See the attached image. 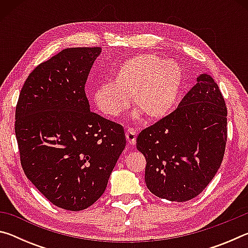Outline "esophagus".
<instances>
[{
	"label": "esophagus",
	"instance_id": "1",
	"mask_svg": "<svg viewBox=\"0 0 248 248\" xmlns=\"http://www.w3.org/2000/svg\"><path fill=\"white\" fill-rule=\"evenodd\" d=\"M125 138H127V141L130 145H134L137 141V131L132 128H128L127 131H125Z\"/></svg>",
	"mask_w": 248,
	"mask_h": 248
}]
</instances>
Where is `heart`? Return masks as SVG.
<instances>
[{
	"instance_id": "obj_1",
	"label": "heart",
	"mask_w": 248,
	"mask_h": 248,
	"mask_svg": "<svg viewBox=\"0 0 248 248\" xmlns=\"http://www.w3.org/2000/svg\"><path fill=\"white\" fill-rule=\"evenodd\" d=\"M184 74L178 63L153 53L138 54L119 65L114 82H105L94 92L99 110L118 116L130 104L149 121L164 118L177 103Z\"/></svg>"
}]
</instances>
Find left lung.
<instances>
[{"mask_svg":"<svg viewBox=\"0 0 248 248\" xmlns=\"http://www.w3.org/2000/svg\"><path fill=\"white\" fill-rule=\"evenodd\" d=\"M226 116L217 84L201 74L174 111L142 130L137 149L145 157V185L153 195L184 202L208 186L223 161Z\"/></svg>","mask_w":248,"mask_h":248,"instance_id":"obj_1","label":"left lung"}]
</instances>
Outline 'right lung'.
Masks as SVG:
<instances>
[{"label":"right lung","mask_w":248,"mask_h":248,"mask_svg":"<svg viewBox=\"0 0 248 248\" xmlns=\"http://www.w3.org/2000/svg\"><path fill=\"white\" fill-rule=\"evenodd\" d=\"M100 47L68 48L37 65L19 93L15 134L27 178L50 202H96L125 146L123 125L90 110L85 84Z\"/></svg>","instance_id":"right-lung-1"}]
</instances>
